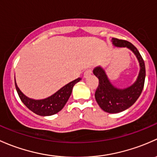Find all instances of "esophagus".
<instances>
[{
  "instance_id": "obj_1",
  "label": "esophagus",
  "mask_w": 157,
  "mask_h": 157,
  "mask_svg": "<svg viewBox=\"0 0 157 157\" xmlns=\"http://www.w3.org/2000/svg\"><path fill=\"white\" fill-rule=\"evenodd\" d=\"M91 73H92V69H87V70H85V73H84V77H85V78H87V77H88L89 75H91Z\"/></svg>"
}]
</instances>
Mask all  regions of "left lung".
<instances>
[{"label": "left lung", "instance_id": "8db88e82", "mask_svg": "<svg viewBox=\"0 0 157 157\" xmlns=\"http://www.w3.org/2000/svg\"><path fill=\"white\" fill-rule=\"evenodd\" d=\"M113 44L116 47L128 48L136 56L140 65V72L136 82L128 88L119 89L111 84L106 72L101 67L93 70L94 74L99 79L98 87L95 91V99L100 107L109 113L122 112L132 106L140 97L144 85L145 64L141 55L132 43L125 40L112 38Z\"/></svg>", "mask_w": 157, "mask_h": 157}]
</instances>
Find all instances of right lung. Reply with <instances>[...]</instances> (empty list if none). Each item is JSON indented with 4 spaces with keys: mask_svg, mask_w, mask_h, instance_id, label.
Segmentation results:
<instances>
[{
    "mask_svg": "<svg viewBox=\"0 0 157 157\" xmlns=\"http://www.w3.org/2000/svg\"><path fill=\"white\" fill-rule=\"evenodd\" d=\"M80 80V78H76L75 80L68 83L51 97L42 100L31 99L24 95L17 86L16 80L15 86L19 98L22 102L27 106V108H29L35 114L42 116H48L57 113L64 107L72 94V88Z\"/></svg>",
    "mask_w": 157,
    "mask_h": 157,
    "instance_id": "obj_1",
    "label": "right lung"
}]
</instances>
